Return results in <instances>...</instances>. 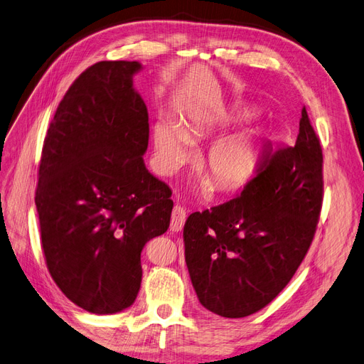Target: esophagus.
<instances>
[{
  "label": "esophagus",
  "mask_w": 364,
  "mask_h": 364,
  "mask_svg": "<svg viewBox=\"0 0 364 364\" xmlns=\"http://www.w3.org/2000/svg\"><path fill=\"white\" fill-rule=\"evenodd\" d=\"M186 222V210L181 205H175L171 218V231H181Z\"/></svg>",
  "instance_id": "esophagus-1"
}]
</instances>
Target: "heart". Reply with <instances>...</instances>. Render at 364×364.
Segmentation results:
<instances>
[{
  "label": "heart",
  "instance_id": "obj_1",
  "mask_svg": "<svg viewBox=\"0 0 364 364\" xmlns=\"http://www.w3.org/2000/svg\"><path fill=\"white\" fill-rule=\"evenodd\" d=\"M210 124L199 118H189L178 125L161 119L152 132L157 168L163 173L177 172L191 156V142L186 137L201 136ZM205 165L222 189H234L251 178L257 168V145L251 133L224 136L208 146ZM204 186H210L205 180Z\"/></svg>",
  "mask_w": 364,
  "mask_h": 364
}]
</instances>
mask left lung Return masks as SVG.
Listing matches in <instances>:
<instances>
[{
  "instance_id": "obj_1",
  "label": "left lung",
  "mask_w": 364,
  "mask_h": 364,
  "mask_svg": "<svg viewBox=\"0 0 364 364\" xmlns=\"http://www.w3.org/2000/svg\"><path fill=\"white\" fill-rule=\"evenodd\" d=\"M322 163L319 137L304 107L295 145L267 146L240 195L187 218L186 264L207 310L245 318L287 286L318 227Z\"/></svg>"
}]
</instances>
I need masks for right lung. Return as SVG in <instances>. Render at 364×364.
<instances>
[{"mask_svg":"<svg viewBox=\"0 0 364 364\" xmlns=\"http://www.w3.org/2000/svg\"><path fill=\"white\" fill-rule=\"evenodd\" d=\"M139 62H98L58 104L43 140L36 203L46 267L95 314L134 302L140 252L169 228L173 201L144 161L149 124L133 87Z\"/></svg>","mask_w":364,"mask_h":364,"instance_id":"right-lung-1","label":"right lung"}]
</instances>
